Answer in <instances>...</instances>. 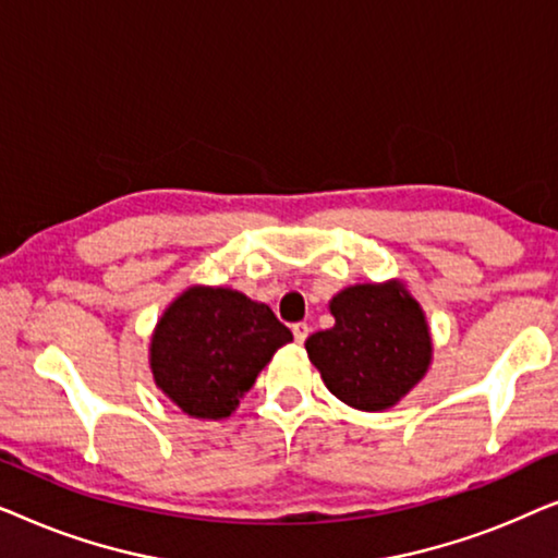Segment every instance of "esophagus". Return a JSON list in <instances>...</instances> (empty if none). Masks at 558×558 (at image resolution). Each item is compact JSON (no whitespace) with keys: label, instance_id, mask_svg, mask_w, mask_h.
I'll return each instance as SVG.
<instances>
[{"label":"esophagus","instance_id":"esophagus-1","mask_svg":"<svg viewBox=\"0 0 558 558\" xmlns=\"http://www.w3.org/2000/svg\"><path fill=\"white\" fill-rule=\"evenodd\" d=\"M292 332H294V340L302 345V342L307 340V335H310V325L307 323H296V325H292Z\"/></svg>","mask_w":558,"mask_h":558}]
</instances>
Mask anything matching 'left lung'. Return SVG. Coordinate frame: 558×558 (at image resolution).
I'll return each mask as SVG.
<instances>
[{"label":"left lung","mask_w":558,"mask_h":558,"mask_svg":"<svg viewBox=\"0 0 558 558\" xmlns=\"http://www.w3.org/2000/svg\"><path fill=\"white\" fill-rule=\"evenodd\" d=\"M335 327L310 335V361L332 396L361 411L399 403L432 363V335L401 281L355 284L332 296Z\"/></svg>","instance_id":"left-lung-1"}]
</instances>
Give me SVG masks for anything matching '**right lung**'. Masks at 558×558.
Returning a JSON list of instances; mask_svg holds the SVG:
<instances>
[{"label":"right lung","mask_w":558,"mask_h":558,"mask_svg":"<svg viewBox=\"0 0 558 558\" xmlns=\"http://www.w3.org/2000/svg\"><path fill=\"white\" fill-rule=\"evenodd\" d=\"M289 340V327L266 304L235 289L190 287L151 335V376L185 414L226 418Z\"/></svg>","instance_id":"right-lung-1"}]
</instances>
